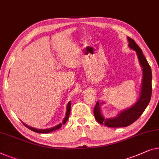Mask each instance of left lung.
<instances>
[{
  "instance_id": "1",
  "label": "left lung",
  "mask_w": 159,
  "mask_h": 159,
  "mask_svg": "<svg viewBox=\"0 0 159 159\" xmlns=\"http://www.w3.org/2000/svg\"><path fill=\"white\" fill-rule=\"evenodd\" d=\"M129 44L128 47L133 50L137 54L138 61L142 68L143 78L141 81V88L139 99L138 101L129 108L120 111L117 116L111 118H105L102 114L101 109V104H104L102 102L100 104L99 102L93 109L95 118L100 124H104L105 126L110 127H127L133 124L140 117L143 112L148 105L151 98L152 93V72L151 67L147 62L146 57L143 54V52L135 42L131 38L127 37Z\"/></svg>"
}]
</instances>
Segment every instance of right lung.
<instances>
[{
    "label": "right lung",
    "instance_id": "right-lung-1",
    "mask_svg": "<svg viewBox=\"0 0 159 159\" xmlns=\"http://www.w3.org/2000/svg\"><path fill=\"white\" fill-rule=\"evenodd\" d=\"M70 102H69L68 103V104H67V109H66V117H65L64 120H62V123H60L57 125L56 126L53 127H50V128H47V129H37V128H35V127H30L29 126V125H26L25 123L23 124L25 125V126L29 128L31 130L35 132V133H51V132L52 131H55L56 130V129H58L60 127H62V125H63L66 124V122H67V120H68V117H69V115H70Z\"/></svg>",
    "mask_w": 159,
    "mask_h": 159
}]
</instances>
